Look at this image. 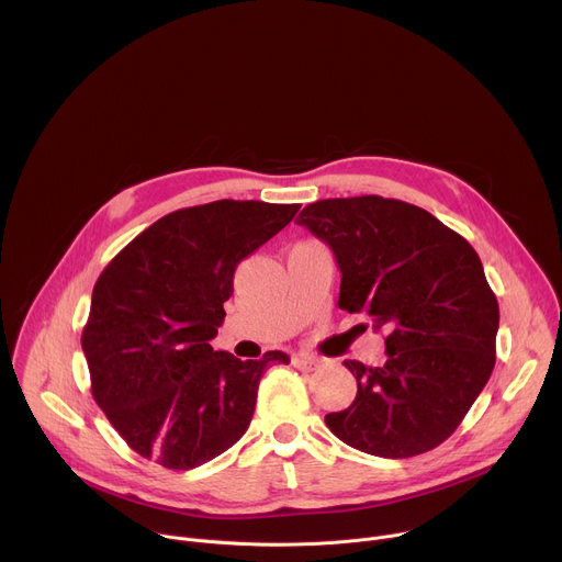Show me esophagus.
<instances>
[{
  "mask_svg": "<svg viewBox=\"0 0 562 562\" xmlns=\"http://www.w3.org/2000/svg\"><path fill=\"white\" fill-rule=\"evenodd\" d=\"M291 364H293L295 369L311 371V369H315L317 360H315V358H308V356H293V358H291Z\"/></svg>",
  "mask_w": 562,
  "mask_h": 562,
  "instance_id": "obj_1",
  "label": "esophagus"
}]
</instances>
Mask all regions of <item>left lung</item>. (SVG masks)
Here are the masks:
<instances>
[{
  "instance_id": "left-lung-1",
  "label": "left lung",
  "mask_w": 562,
  "mask_h": 562,
  "mask_svg": "<svg viewBox=\"0 0 562 562\" xmlns=\"http://www.w3.org/2000/svg\"><path fill=\"white\" fill-rule=\"evenodd\" d=\"M297 224L336 256L338 306L386 334V362H345L358 393L327 427L349 447L412 458L445 442L496 364L498 300L462 235L380 195L319 200Z\"/></svg>"
}]
</instances>
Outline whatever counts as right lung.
Masks as SVG:
<instances>
[{
    "label": "right lung",
    "instance_id": "add662e5",
    "mask_svg": "<svg viewBox=\"0 0 562 562\" xmlns=\"http://www.w3.org/2000/svg\"><path fill=\"white\" fill-rule=\"evenodd\" d=\"M300 204L217 200L142 231L95 282L82 349L95 403L139 456L193 469L249 429L258 384L282 351L239 360L215 351L237 265L282 231Z\"/></svg>",
    "mask_w": 562,
    "mask_h": 562
}]
</instances>
